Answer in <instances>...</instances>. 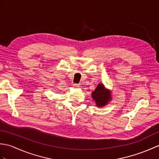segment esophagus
Masks as SVG:
<instances>
[{"label":"esophagus","mask_w":159,"mask_h":159,"mask_svg":"<svg viewBox=\"0 0 159 159\" xmlns=\"http://www.w3.org/2000/svg\"><path fill=\"white\" fill-rule=\"evenodd\" d=\"M72 86H73L74 88H79V85H78V84H76V83L73 84Z\"/></svg>","instance_id":"esophagus-1"}]
</instances>
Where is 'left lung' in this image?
Segmentation results:
<instances>
[{"label": "left lung", "instance_id": "obj_1", "mask_svg": "<svg viewBox=\"0 0 159 159\" xmlns=\"http://www.w3.org/2000/svg\"><path fill=\"white\" fill-rule=\"evenodd\" d=\"M92 98L95 101L96 105L98 107H103L107 105L112 100L111 91L107 89L102 83H99L95 90L92 93Z\"/></svg>", "mask_w": 159, "mask_h": 159}]
</instances>
